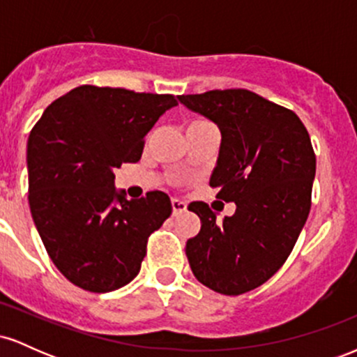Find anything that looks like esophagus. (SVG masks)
<instances>
[{"mask_svg": "<svg viewBox=\"0 0 357 357\" xmlns=\"http://www.w3.org/2000/svg\"><path fill=\"white\" fill-rule=\"evenodd\" d=\"M171 204H173V215H179V213H184L186 211V208H188V204L184 203V202H181V199H173V202H171Z\"/></svg>", "mask_w": 357, "mask_h": 357, "instance_id": "1", "label": "esophagus"}]
</instances>
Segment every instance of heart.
<instances>
[{
	"instance_id": "obj_1",
	"label": "heart",
	"mask_w": 357,
	"mask_h": 357,
	"mask_svg": "<svg viewBox=\"0 0 357 357\" xmlns=\"http://www.w3.org/2000/svg\"><path fill=\"white\" fill-rule=\"evenodd\" d=\"M211 122L204 121V119H195V121L190 122V126H188V130L190 129H198V127H203V126H210Z\"/></svg>"
}]
</instances>
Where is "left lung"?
Here are the masks:
<instances>
[{"mask_svg": "<svg viewBox=\"0 0 357 357\" xmlns=\"http://www.w3.org/2000/svg\"><path fill=\"white\" fill-rule=\"evenodd\" d=\"M184 107L218 126L221 144L210 186L236 204L216 221L206 203L188 210L202 230L186 241L190 267L203 285L223 296L257 289L284 265L310 211L315 154L292 110L245 89L179 96Z\"/></svg>", "mask_w": 357, "mask_h": 357, "instance_id": "1", "label": "left lung"}]
</instances>
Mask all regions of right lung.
I'll return each mask as SVG.
<instances>
[{"label":"right lung","instance_id":"right-lung-1","mask_svg":"<svg viewBox=\"0 0 357 357\" xmlns=\"http://www.w3.org/2000/svg\"><path fill=\"white\" fill-rule=\"evenodd\" d=\"M178 105L173 96L82 85L52 102L28 137V202L61 275L105 294L134 280L147 236L173 206L162 191L127 199L114 184L122 162H137L146 134Z\"/></svg>","mask_w":357,"mask_h":357}]
</instances>
